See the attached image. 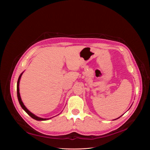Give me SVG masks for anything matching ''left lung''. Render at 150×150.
<instances>
[{"mask_svg": "<svg viewBox=\"0 0 150 150\" xmlns=\"http://www.w3.org/2000/svg\"><path fill=\"white\" fill-rule=\"evenodd\" d=\"M121 116H122V115H121ZM121 116H120V117H121ZM119 118H117V119H119Z\"/></svg>", "mask_w": 150, "mask_h": 150, "instance_id": "left-lung-1", "label": "left lung"}]
</instances>
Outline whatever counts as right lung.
I'll use <instances>...</instances> for the list:
<instances>
[{
    "mask_svg": "<svg viewBox=\"0 0 150 150\" xmlns=\"http://www.w3.org/2000/svg\"><path fill=\"white\" fill-rule=\"evenodd\" d=\"M23 72L20 75L19 78H18V83H17V94H18V100H19V104L21 105L22 108L24 110V111L31 117L33 118V119H35L36 120H49V119H50L51 118H50V119H43V118H41V117H39L36 115H35V114H33V113H31L30 111H28V110L27 109V108L25 106V105H23V102L21 100V96H20V93H19V81H20V79L21 78V76L22 75Z\"/></svg>",
    "mask_w": 150,
    "mask_h": 150,
    "instance_id": "1",
    "label": "right lung"
}]
</instances>
